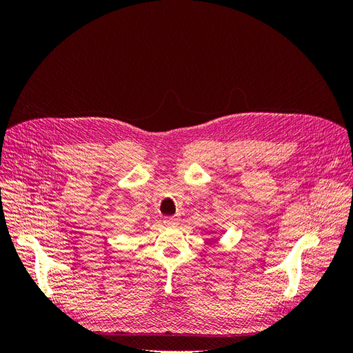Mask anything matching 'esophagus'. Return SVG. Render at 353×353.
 <instances>
[{"mask_svg":"<svg viewBox=\"0 0 353 353\" xmlns=\"http://www.w3.org/2000/svg\"><path fill=\"white\" fill-rule=\"evenodd\" d=\"M163 223L166 227H176L178 225V219L175 216H166L163 219Z\"/></svg>","mask_w":353,"mask_h":353,"instance_id":"34e87169","label":"esophagus"}]
</instances>
